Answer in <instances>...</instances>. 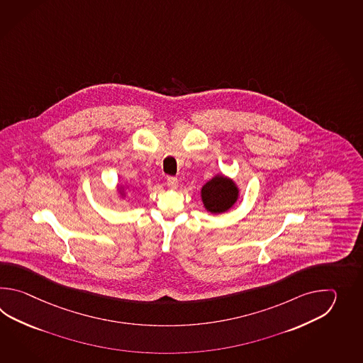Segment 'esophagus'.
<instances>
[{"label": "esophagus", "instance_id": "1", "mask_svg": "<svg viewBox=\"0 0 363 363\" xmlns=\"http://www.w3.org/2000/svg\"><path fill=\"white\" fill-rule=\"evenodd\" d=\"M166 184H167V186L171 188V189H175V188H178V178H175V177H169V178H167V182H166Z\"/></svg>", "mask_w": 363, "mask_h": 363}]
</instances>
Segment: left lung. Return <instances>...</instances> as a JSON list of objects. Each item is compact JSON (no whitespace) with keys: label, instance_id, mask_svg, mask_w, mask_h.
<instances>
[{"label":"left lung","instance_id":"left-lung-1","mask_svg":"<svg viewBox=\"0 0 363 363\" xmlns=\"http://www.w3.org/2000/svg\"><path fill=\"white\" fill-rule=\"evenodd\" d=\"M240 189L231 178L218 174L201 188L203 208L211 214H222L235 206L239 200Z\"/></svg>","mask_w":363,"mask_h":363}]
</instances>
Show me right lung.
<instances>
[{"mask_svg":"<svg viewBox=\"0 0 363 363\" xmlns=\"http://www.w3.org/2000/svg\"><path fill=\"white\" fill-rule=\"evenodd\" d=\"M127 192H128V185L119 184L116 186V193H118V196H119L121 200L125 199Z\"/></svg>","mask_w":363,"mask_h":363,"instance_id":"right-lung-1","label":"right lung"}]
</instances>
